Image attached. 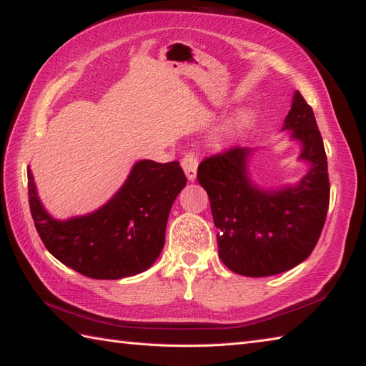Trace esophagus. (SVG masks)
<instances>
[{
  "instance_id": "esophagus-1",
  "label": "esophagus",
  "mask_w": 366,
  "mask_h": 366,
  "mask_svg": "<svg viewBox=\"0 0 366 366\" xmlns=\"http://www.w3.org/2000/svg\"><path fill=\"white\" fill-rule=\"evenodd\" d=\"M182 168L185 171V176H187L189 181H195L197 179V171H198V159L197 155L190 152L182 159Z\"/></svg>"
}]
</instances>
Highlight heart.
<instances>
[{
    "instance_id": "b5f03b06",
    "label": "heart",
    "mask_w": 366,
    "mask_h": 366,
    "mask_svg": "<svg viewBox=\"0 0 366 366\" xmlns=\"http://www.w3.org/2000/svg\"><path fill=\"white\" fill-rule=\"evenodd\" d=\"M252 114L248 113H240L237 118L234 119V122L231 124V127L228 130V138L229 139H237L242 137L245 132L252 127Z\"/></svg>"
}]
</instances>
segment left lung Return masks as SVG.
I'll list each match as a JSON object with an SVG mask.
<instances>
[{
    "label": "left lung",
    "mask_w": 366,
    "mask_h": 366,
    "mask_svg": "<svg viewBox=\"0 0 366 366\" xmlns=\"http://www.w3.org/2000/svg\"><path fill=\"white\" fill-rule=\"evenodd\" d=\"M282 132L300 146L307 171L297 182L261 185L250 173L256 149L234 147L206 159L198 182L211 201L222 262L244 277L282 274L313 252L329 209V174L322 137L315 113L299 91Z\"/></svg>",
    "instance_id": "obj_1"
}]
</instances>
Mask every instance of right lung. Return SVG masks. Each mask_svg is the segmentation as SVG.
Instances as JSON below:
<instances>
[{"label": "right lung", "instance_id": "obj_1", "mask_svg": "<svg viewBox=\"0 0 366 366\" xmlns=\"http://www.w3.org/2000/svg\"><path fill=\"white\" fill-rule=\"evenodd\" d=\"M185 184L177 162L138 160L105 204L59 220L44 207L28 167L29 209L46 250L67 267L96 280L142 274L157 261L171 206Z\"/></svg>", "mask_w": 366, "mask_h": 366}]
</instances>
